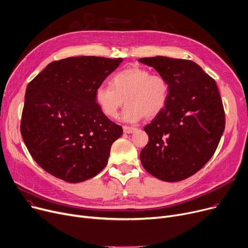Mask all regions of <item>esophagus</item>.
<instances>
[{
  "label": "esophagus",
  "mask_w": 248,
  "mask_h": 248,
  "mask_svg": "<svg viewBox=\"0 0 248 248\" xmlns=\"http://www.w3.org/2000/svg\"><path fill=\"white\" fill-rule=\"evenodd\" d=\"M136 130H137V129H136L135 127L123 126V131H124V133H126V134H131V133H134Z\"/></svg>",
  "instance_id": "34e87169"
}]
</instances>
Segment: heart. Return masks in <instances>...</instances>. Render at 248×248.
<instances>
[{
    "label": "heart",
    "instance_id": "1",
    "mask_svg": "<svg viewBox=\"0 0 248 248\" xmlns=\"http://www.w3.org/2000/svg\"><path fill=\"white\" fill-rule=\"evenodd\" d=\"M169 85L166 79L142 67L132 66L112 77L111 85L102 84L94 90L95 103L109 118H115L118 110L127 103L121 119L135 123L154 118L161 113L168 101Z\"/></svg>",
    "mask_w": 248,
    "mask_h": 248
}]
</instances>
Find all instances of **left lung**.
Here are the masks:
<instances>
[{
    "instance_id": "8db88e82",
    "label": "left lung",
    "mask_w": 248,
    "mask_h": 248,
    "mask_svg": "<svg viewBox=\"0 0 248 248\" xmlns=\"http://www.w3.org/2000/svg\"><path fill=\"white\" fill-rule=\"evenodd\" d=\"M138 61L153 67L169 85L164 110L144 127L149 142L141 150V163L160 180H184L208 162L223 134L225 115L217 85L192 61L163 56Z\"/></svg>"
}]
</instances>
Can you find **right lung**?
Returning <instances> with one entry per match:
<instances>
[{
  "label": "right lung",
  "mask_w": 248,
  "mask_h": 248,
  "mask_svg": "<svg viewBox=\"0 0 248 248\" xmlns=\"http://www.w3.org/2000/svg\"><path fill=\"white\" fill-rule=\"evenodd\" d=\"M122 58L82 56L50 63L27 86L21 133L35 161L70 183L103 169L111 146L123 133L100 111L94 90Z\"/></svg>",
  "instance_id": "1"
}]
</instances>
